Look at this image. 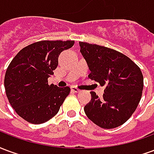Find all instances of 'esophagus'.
Here are the masks:
<instances>
[{"instance_id":"esophagus-1","label":"esophagus","mask_w":154,"mask_h":154,"mask_svg":"<svg viewBox=\"0 0 154 154\" xmlns=\"http://www.w3.org/2000/svg\"><path fill=\"white\" fill-rule=\"evenodd\" d=\"M71 90H72V91H73V92H80V90L79 89H77V87H71Z\"/></svg>"}]
</instances>
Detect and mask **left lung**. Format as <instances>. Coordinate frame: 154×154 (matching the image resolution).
<instances>
[{
	"mask_svg": "<svg viewBox=\"0 0 154 154\" xmlns=\"http://www.w3.org/2000/svg\"><path fill=\"white\" fill-rule=\"evenodd\" d=\"M80 52L91 71L89 78L105 87L103 97L94 91L84 107L87 117L103 129L125 123L135 111L143 88L142 72L130 58L118 51L80 42Z\"/></svg>",
	"mask_w": 154,
	"mask_h": 154,
	"instance_id": "obj_1",
	"label": "left lung"
}]
</instances>
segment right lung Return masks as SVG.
<instances>
[{
  "label": "right lung",
  "mask_w": 154,
  "mask_h": 154,
  "mask_svg": "<svg viewBox=\"0 0 154 154\" xmlns=\"http://www.w3.org/2000/svg\"><path fill=\"white\" fill-rule=\"evenodd\" d=\"M74 41H39L16 54L5 75L9 102L21 118L32 124H43L58 112L70 92L68 87L48 85L61 52L73 46Z\"/></svg>",
  "instance_id": "obj_1"
}]
</instances>
